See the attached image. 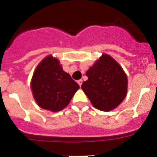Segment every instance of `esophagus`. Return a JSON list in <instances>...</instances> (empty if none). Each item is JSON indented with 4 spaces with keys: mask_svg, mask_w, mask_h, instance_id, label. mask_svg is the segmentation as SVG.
<instances>
[{
    "mask_svg": "<svg viewBox=\"0 0 157 157\" xmlns=\"http://www.w3.org/2000/svg\"><path fill=\"white\" fill-rule=\"evenodd\" d=\"M77 82H78V85H79L80 86H82V79L78 80V81H77Z\"/></svg>",
    "mask_w": 157,
    "mask_h": 157,
    "instance_id": "esophagus-1",
    "label": "esophagus"
}]
</instances>
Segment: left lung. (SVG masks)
<instances>
[{"label":"left lung","instance_id":"left-lung-1","mask_svg":"<svg viewBox=\"0 0 157 157\" xmlns=\"http://www.w3.org/2000/svg\"><path fill=\"white\" fill-rule=\"evenodd\" d=\"M81 88L97 109L109 112L120 105L127 92V78L120 65L103 54L86 73Z\"/></svg>","mask_w":157,"mask_h":157}]
</instances>
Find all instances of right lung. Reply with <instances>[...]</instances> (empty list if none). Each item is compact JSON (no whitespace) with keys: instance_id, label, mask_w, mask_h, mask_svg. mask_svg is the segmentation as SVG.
Instances as JSON below:
<instances>
[{"instance_id":"1","label":"right lung","mask_w":157,"mask_h":157,"mask_svg":"<svg viewBox=\"0 0 157 157\" xmlns=\"http://www.w3.org/2000/svg\"><path fill=\"white\" fill-rule=\"evenodd\" d=\"M78 89V84L52 56L41 60L31 79L32 93L38 106L54 112L67 106Z\"/></svg>"}]
</instances>
